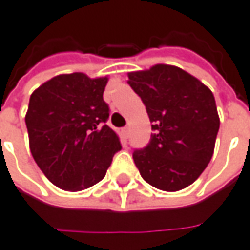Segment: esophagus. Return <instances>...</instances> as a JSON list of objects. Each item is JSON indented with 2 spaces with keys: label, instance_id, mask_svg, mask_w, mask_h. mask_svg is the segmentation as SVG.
Returning a JSON list of instances; mask_svg holds the SVG:
<instances>
[{
  "label": "esophagus",
  "instance_id": "obj_1",
  "mask_svg": "<svg viewBox=\"0 0 250 250\" xmlns=\"http://www.w3.org/2000/svg\"><path fill=\"white\" fill-rule=\"evenodd\" d=\"M122 133H124V136H125V138H129V133H130L129 126H125V128L122 129Z\"/></svg>",
  "mask_w": 250,
  "mask_h": 250
}]
</instances>
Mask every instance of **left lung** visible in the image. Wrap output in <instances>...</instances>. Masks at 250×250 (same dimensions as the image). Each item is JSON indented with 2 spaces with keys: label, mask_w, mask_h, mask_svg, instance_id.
<instances>
[{
  "label": "left lung",
  "mask_w": 250,
  "mask_h": 250,
  "mask_svg": "<svg viewBox=\"0 0 250 250\" xmlns=\"http://www.w3.org/2000/svg\"><path fill=\"white\" fill-rule=\"evenodd\" d=\"M153 122L150 143L133 151L142 178L177 192L193 184L213 157L220 117L211 90L187 71L166 63L128 73Z\"/></svg>",
  "instance_id": "left-lung-1"
}]
</instances>
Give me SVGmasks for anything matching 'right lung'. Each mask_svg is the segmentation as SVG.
Wrapping results in <instances>:
<instances>
[{
	"instance_id": "right-lung-1",
	"label": "right lung",
	"mask_w": 250,
	"mask_h": 250,
	"mask_svg": "<svg viewBox=\"0 0 250 250\" xmlns=\"http://www.w3.org/2000/svg\"><path fill=\"white\" fill-rule=\"evenodd\" d=\"M107 82L108 76L62 73L30 96L24 117L30 151L60 189L79 192L96 185L121 150L118 135L104 125L110 115L103 100Z\"/></svg>"
}]
</instances>
